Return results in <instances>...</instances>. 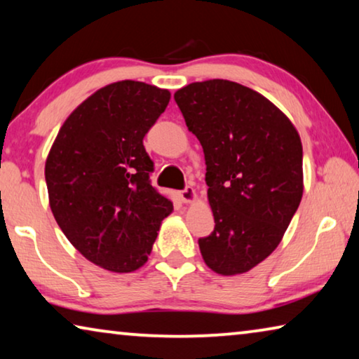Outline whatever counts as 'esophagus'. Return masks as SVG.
<instances>
[{"label":"esophagus","instance_id":"34e87169","mask_svg":"<svg viewBox=\"0 0 359 359\" xmlns=\"http://www.w3.org/2000/svg\"><path fill=\"white\" fill-rule=\"evenodd\" d=\"M179 196L182 199V203H191L196 198V191L193 190V187H187L185 190L179 191Z\"/></svg>","mask_w":359,"mask_h":359}]
</instances>
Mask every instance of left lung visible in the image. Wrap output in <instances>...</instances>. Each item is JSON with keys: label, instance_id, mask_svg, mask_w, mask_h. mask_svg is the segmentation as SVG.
I'll return each mask as SVG.
<instances>
[{"label": "left lung", "instance_id": "1", "mask_svg": "<svg viewBox=\"0 0 359 359\" xmlns=\"http://www.w3.org/2000/svg\"><path fill=\"white\" fill-rule=\"evenodd\" d=\"M174 100L204 150L215 228L199 250L217 274L250 271L276 250L299 208V135L269 100L236 82H194Z\"/></svg>", "mask_w": 359, "mask_h": 359}]
</instances>
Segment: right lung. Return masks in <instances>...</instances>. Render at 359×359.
<instances>
[{"mask_svg": "<svg viewBox=\"0 0 359 359\" xmlns=\"http://www.w3.org/2000/svg\"><path fill=\"white\" fill-rule=\"evenodd\" d=\"M171 93L154 85H107L72 112L46 161L52 214L66 238L102 269L133 272L149 259L172 201L151 187L144 136Z\"/></svg>", "mask_w": 359, "mask_h": 359, "instance_id": "1", "label": "right lung"}]
</instances>
